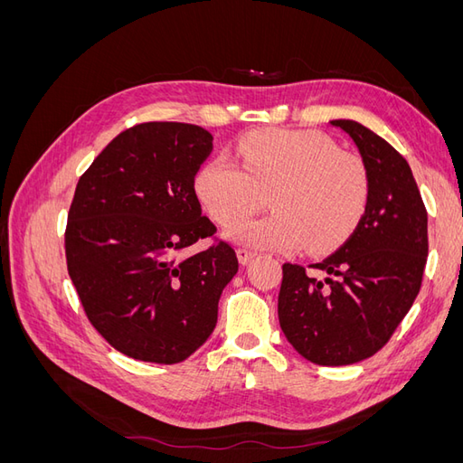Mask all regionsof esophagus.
Listing matches in <instances>:
<instances>
[{
  "mask_svg": "<svg viewBox=\"0 0 463 463\" xmlns=\"http://www.w3.org/2000/svg\"><path fill=\"white\" fill-rule=\"evenodd\" d=\"M255 255H257V253H253V250H250V249H243V247L237 249V259H240L241 264L250 262V260L255 259Z\"/></svg>",
  "mask_w": 463,
  "mask_h": 463,
  "instance_id": "34e87169",
  "label": "esophagus"
}]
</instances>
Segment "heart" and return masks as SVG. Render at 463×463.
<instances>
[{
    "mask_svg": "<svg viewBox=\"0 0 463 463\" xmlns=\"http://www.w3.org/2000/svg\"><path fill=\"white\" fill-rule=\"evenodd\" d=\"M240 165L208 160L194 191L218 223L240 220L270 193L272 214L233 223L228 240L253 249L286 250L301 245L325 253L355 230L369 203L367 167L340 152L328 137L313 131L270 129L241 137L235 146Z\"/></svg>",
    "mask_w": 463,
    "mask_h": 463,
    "instance_id": "obj_1",
    "label": "heart"
}]
</instances>
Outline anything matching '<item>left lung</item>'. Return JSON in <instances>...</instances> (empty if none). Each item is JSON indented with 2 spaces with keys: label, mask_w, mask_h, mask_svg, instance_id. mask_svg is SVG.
Wrapping results in <instances>:
<instances>
[{
  "label": "left lung",
  "mask_w": 463,
  "mask_h": 463,
  "mask_svg": "<svg viewBox=\"0 0 463 463\" xmlns=\"http://www.w3.org/2000/svg\"><path fill=\"white\" fill-rule=\"evenodd\" d=\"M369 174V203L352 237L313 264L286 262L278 318L296 352L317 365H352L376 354L408 315L429 253L427 210L410 164L365 125L332 119Z\"/></svg>",
  "instance_id": "left-lung-1"
}]
</instances>
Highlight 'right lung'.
Here are the masks:
<instances>
[{
  "mask_svg": "<svg viewBox=\"0 0 463 463\" xmlns=\"http://www.w3.org/2000/svg\"><path fill=\"white\" fill-rule=\"evenodd\" d=\"M213 152L199 125L141 123L80 175L65 230L67 270L92 326L123 355L174 365L208 340L240 262L228 243L181 253L216 226L194 193Z\"/></svg>",
  "mask_w": 463,
  "mask_h": 463,
  "instance_id": "1",
  "label": "right lung"
}]
</instances>
